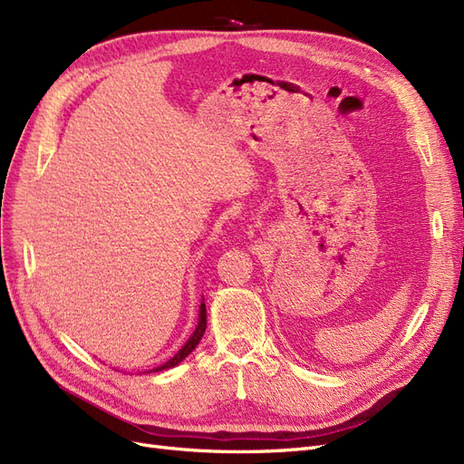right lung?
I'll return each instance as SVG.
<instances>
[{
  "label": "right lung",
  "instance_id": "add662e5",
  "mask_svg": "<svg viewBox=\"0 0 464 464\" xmlns=\"http://www.w3.org/2000/svg\"><path fill=\"white\" fill-rule=\"evenodd\" d=\"M205 329H207V307H205V302H201V305H199V323H198V327H195V331H193V334L189 336L188 339V343L181 346L178 353L168 360L166 363H162V366H159V368H154V370H150V372H162V370H168V368H174V366H178V363L181 362V360H186L193 350H195V346L199 344V341H201V336L205 334Z\"/></svg>",
  "mask_w": 464,
  "mask_h": 464
}]
</instances>
